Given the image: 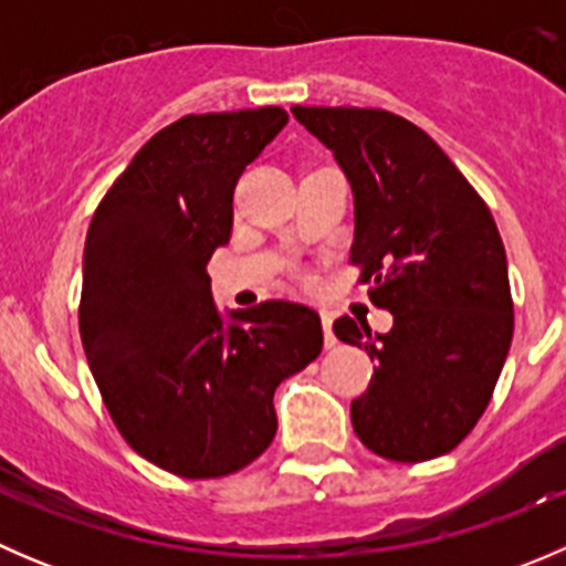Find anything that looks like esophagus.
<instances>
[{
	"mask_svg": "<svg viewBox=\"0 0 566 566\" xmlns=\"http://www.w3.org/2000/svg\"><path fill=\"white\" fill-rule=\"evenodd\" d=\"M319 319H323V334H325V347H334V345H336V339H334V331H331V323H334V319H331V315H328V312H319Z\"/></svg>",
	"mask_w": 566,
	"mask_h": 566,
	"instance_id": "obj_1",
	"label": "esophagus"
}]
</instances>
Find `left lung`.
Listing matches in <instances>:
<instances>
[{
  "mask_svg": "<svg viewBox=\"0 0 566 566\" xmlns=\"http://www.w3.org/2000/svg\"><path fill=\"white\" fill-rule=\"evenodd\" d=\"M353 188L369 301L389 334L339 317L334 334L375 358L369 389L350 402L353 430L386 460L452 452L493 397L515 331L506 251L484 199L447 153L399 114L356 106H293Z\"/></svg>",
  "mask_w": 566,
  "mask_h": 566,
  "instance_id": "obj_1",
  "label": "left lung"
}]
</instances>
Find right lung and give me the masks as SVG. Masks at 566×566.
<instances>
[{"mask_svg": "<svg viewBox=\"0 0 566 566\" xmlns=\"http://www.w3.org/2000/svg\"><path fill=\"white\" fill-rule=\"evenodd\" d=\"M279 106L186 114L101 199L84 243L78 331L119 436L153 465L216 479L276 436L273 391L323 350L315 310L219 315L208 260L230 243L243 169L287 125Z\"/></svg>", "mask_w": 566, "mask_h": 566, "instance_id": "1", "label": "right lung"}]
</instances>
